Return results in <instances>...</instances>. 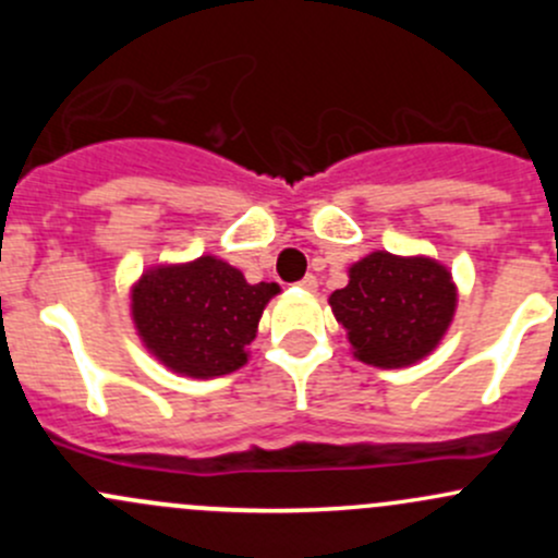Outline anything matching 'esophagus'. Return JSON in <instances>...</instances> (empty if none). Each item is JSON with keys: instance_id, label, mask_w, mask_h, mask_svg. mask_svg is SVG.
Returning a JSON list of instances; mask_svg holds the SVG:
<instances>
[{"instance_id": "1", "label": "esophagus", "mask_w": 558, "mask_h": 558, "mask_svg": "<svg viewBox=\"0 0 558 558\" xmlns=\"http://www.w3.org/2000/svg\"><path fill=\"white\" fill-rule=\"evenodd\" d=\"M300 289H305V291L318 289V280H315V275H305V278L300 280Z\"/></svg>"}]
</instances>
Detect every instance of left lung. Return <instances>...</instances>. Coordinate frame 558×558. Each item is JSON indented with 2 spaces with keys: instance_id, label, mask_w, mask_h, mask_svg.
I'll return each mask as SVG.
<instances>
[{
  "instance_id": "1",
  "label": "left lung",
  "mask_w": 558,
  "mask_h": 558,
  "mask_svg": "<svg viewBox=\"0 0 558 558\" xmlns=\"http://www.w3.org/2000/svg\"><path fill=\"white\" fill-rule=\"evenodd\" d=\"M459 291L451 269L429 256L373 251L348 267L329 296L359 362L399 369L429 356L451 326Z\"/></svg>"
}]
</instances>
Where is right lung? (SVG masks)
I'll use <instances>...</instances> for the list:
<instances>
[{
	"label": "right lung",
	"instance_id": "add662e5",
	"mask_svg": "<svg viewBox=\"0 0 558 558\" xmlns=\"http://www.w3.org/2000/svg\"><path fill=\"white\" fill-rule=\"evenodd\" d=\"M278 283H247L218 256L156 264L129 291L134 329L150 356L185 378L210 380L247 364V345Z\"/></svg>",
	"mask_w": 558,
	"mask_h": 558
}]
</instances>
